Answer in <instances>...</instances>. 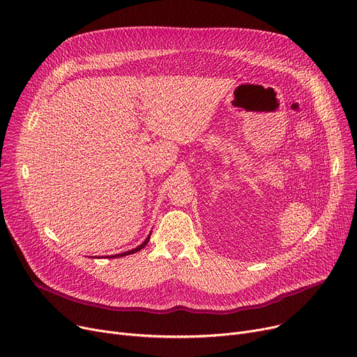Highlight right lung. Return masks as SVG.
I'll use <instances>...</instances> for the list:
<instances>
[{
    "mask_svg": "<svg viewBox=\"0 0 357 357\" xmlns=\"http://www.w3.org/2000/svg\"><path fill=\"white\" fill-rule=\"evenodd\" d=\"M149 238H151V234L146 236V240L142 243L140 245H137L136 248H133V250H130V251H125V252H121V254H116V255H110V258H117V257H125V255H130V254H135V252H137V251H140L142 248L144 247H146V244L149 243ZM109 257V255H107Z\"/></svg>",
    "mask_w": 357,
    "mask_h": 357,
    "instance_id": "obj_1",
    "label": "right lung"
}]
</instances>
